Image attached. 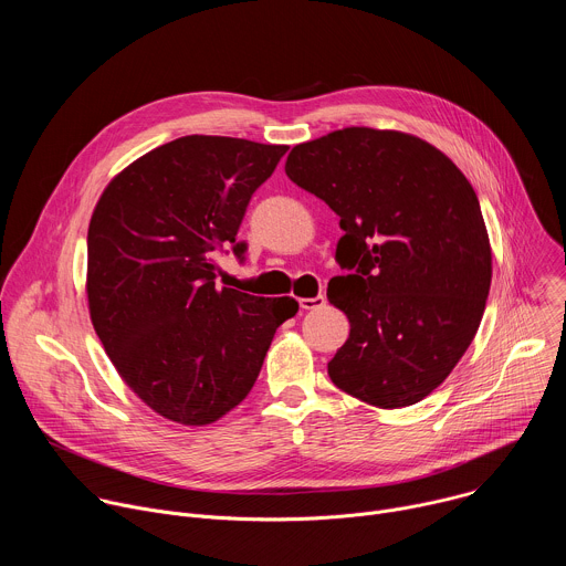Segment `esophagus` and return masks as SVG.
<instances>
[{
	"label": "esophagus",
	"mask_w": 566,
	"mask_h": 566,
	"mask_svg": "<svg viewBox=\"0 0 566 566\" xmlns=\"http://www.w3.org/2000/svg\"><path fill=\"white\" fill-rule=\"evenodd\" d=\"M325 302H327V297H325V295H315V297H302V300H300V306H302L304 311H311V308H319V306H325Z\"/></svg>",
	"instance_id": "1"
}]
</instances>
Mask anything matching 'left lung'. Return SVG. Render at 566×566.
Masks as SVG:
<instances>
[{"label":"left lung","instance_id":"obj_1","mask_svg":"<svg viewBox=\"0 0 566 566\" xmlns=\"http://www.w3.org/2000/svg\"><path fill=\"white\" fill-rule=\"evenodd\" d=\"M286 177L345 234L329 302L352 322L329 360L343 391L394 410L434 391L470 347L493 255L479 199L452 160L402 132L345 127L295 145Z\"/></svg>","mask_w":566,"mask_h":566}]
</instances>
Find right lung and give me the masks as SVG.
<instances>
[{
	"label": "right lung",
	"instance_id": "add662e5",
	"mask_svg": "<svg viewBox=\"0 0 566 566\" xmlns=\"http://www.w3.org/2000/svg\"><path fill=\"white\" fill-rule=\"evenodd\" d=\"M286 145L184 136L125 168L103 192L87 234L94 329L123 380L160 417L208 426L253 389L293 297L217 286L253 192Z\"/></svg>",
	"mask_w": 566,
	"mask_h": 566
}]
</instances>
